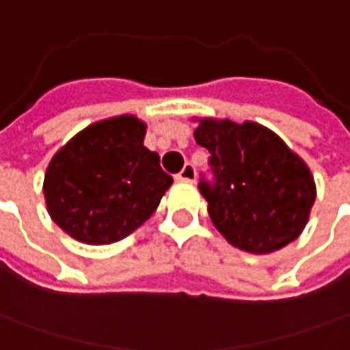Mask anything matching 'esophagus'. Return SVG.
<instances>
[{
  "label": "esophagus",
  "instance_id": "1",
  "mask_svg": "<svg viewBox=\"0 0 350 350\" xmlns=\"http://www.w3.org/2000/svg\"><path fill=\"white\" fill-rule=\"evenodd\" d=\"M176 180H180V182H193L196 180V168H193V164L187 163L178 174H176Z\"/></svg>",
  "mask_w": 350,
  "mask_h": 350
}]
</instances>
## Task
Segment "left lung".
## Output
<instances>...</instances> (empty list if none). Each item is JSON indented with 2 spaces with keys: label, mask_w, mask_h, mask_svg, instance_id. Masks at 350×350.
<instances>
[{
  "label": "left lung",
  "mask_w": 350,
  "mask_h": 350,
  "mask_svg": "<svg viewBox=\"0 0 350 350\" xmlns=\"http://www.w3.org/2000/svg\"><path fill=\"white\" fill-rule=\"evenodd\" d=\"M198 145L211 152V178L201 174L217 230L250 254H271L298 238L316 201L304 161L267 127L201 120Z\"/></svg>",
  "instance_id": "1"
}]
</instances>
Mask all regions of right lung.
Returning <instances> with one entry per match:
<instances>
[{"label": "right lung", "instance_id": "right-lung-1", "mask_svg": "<svg viewBox=\"0 0 350 350\" xmlns=\"http://www.w3.org/2000/svg\"><path fill=\"white\" fill-rule=\"evenodd\" d=\"M143 139L145 124L120 116L83 129L55 152L44 198L62 230L85 244H112L151 217L172 176Z\"/></svg>", "mask_w": 350, "mask_h": 350}]
</instances>
